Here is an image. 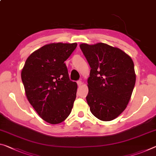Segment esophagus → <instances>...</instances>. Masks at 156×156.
I'll return each mask as SVG.
<instances>
[{"instance_id": "esophagus-1", "label": "esophagus", "mask_w": 156, "mask_h": 156, "mask_svg": "<svg viewBox=\"0 0 156 156\" xmlns=\"http://www.w3.org/2000/svg\"><path fill=\"white\" fill-rule=\"evenodd\" d=\"M77 84H78V87H80V86H81V85H82V82H81V81L80 80H78V82H77Z\"/></svg>"}]
</instances>
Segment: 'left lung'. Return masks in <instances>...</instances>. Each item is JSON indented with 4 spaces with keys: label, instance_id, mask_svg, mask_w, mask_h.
Returning a JSON list of instances; mask_svg holds the SVG:
<instances>
[{
    "label": "left lung",
    "instance_id": "left-lung-1",
    "mask_svg": "<svg viewBox=\"0 0 156 156\" xmlns=\"http://www.w3.org/2000/svg\"><path fill=\"white\" fill-rule=\"evenodd\" d=\"M80 48L91 67L86 97L91 112L104 122L115 119L126 108L135 87L132 58L104 43H83Z\"/></svg>",
    "mask_w": 156,
    "mask_h": 156
}]
</instances>
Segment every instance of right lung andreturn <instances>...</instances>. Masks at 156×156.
I'll return each instance as SVG.
<instances>
[{"label":"right lung","mask_w":156,"mask_h":156,"mask_svg":"<svg viewBox=\"0 0 156 156\" xmlns=\"http://www.w3.org/2000/svg\"><path fill=\"white\" fill-rule=\"evenodd\" d=\"M77 44L51 43L30 54L21 71L27 98L40 117L58 124L70 115L77 83L70 80L65 64Z\"/></svg>","instance_id":"1"}]
</instances>
